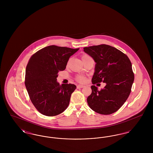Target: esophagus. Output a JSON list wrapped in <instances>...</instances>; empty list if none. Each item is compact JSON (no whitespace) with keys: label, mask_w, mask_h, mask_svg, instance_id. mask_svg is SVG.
Here are the masks:
<instances>
[{"label":"esophagus","mask_w":153,"mask_h":153,"mask_svg":"<svg viewBox=\"0 0 153 153\" xmlns=\"http://www.w3.org/2000/svg\"><path fill=\"white\" fill-rule=\"evenodd\" d=\"M84 87V85H79L77 86V89H79V88H82Z\"/></svg>","instance_id":"esophagus-1"}]
</instances>
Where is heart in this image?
I'll list each match as a JSON object with an SVG mask.
<instances>
[{
  "label": "heart",
  "mask_w": 153,
  "mask_h": 153,
  "mask_svg": "<svg viewBox=\"0 0 153 153\" xmlns=\"http://www.w3.org/2000/svg\"><path fill=\"white\" fill-rule=\"evenodd\" d=\"M81 59H82V61H87L88 59H92V58L88 54H84L81 56ZM76 80L79 82H84L85 81V78L82 76H78L76 77Z\"/></svg>",
  "instance_id": "1"
}]
</instances>
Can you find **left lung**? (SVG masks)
Returning a JSON list of instances; mask_svg holds the SVG:
<instances>
[{
	"label": "left lung",
	"instance_id": "left-lung-1",
	"mask_svg": "<svg viewBox=\"0 0 153 153\" xmlns=\"http://www.w3.org/2000/svg\"><path fill=\"white\" fill-rule=\"evenodd\" d=\"M83 49L96 63L92 79V94L87 98L88 105L100 114H113L123 105L130 94L134 80L131 61L123 52L107 45ZM101 82H105L106 85L98 90L94 85Z\"/></svg>",
	"mask_w": 153,
	"mask_h": 153
}]
</instances>
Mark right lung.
<instances>
[{
	"instance_id": "1",
	"label": "right lung",
	"mask_w": 153,
	"mask_h": 153,
	"mask_svg": "<svg viewBox=\"0 0 153 153\" xmlns=\"http://www.w3.org/2000/svg\"><path fill=\"white\" fill-rule=\"evenodd\" d=\"M79 49L51 45L30 58L25 84L32 103L42 115L56 116L68 107L76 86L59 85L57 77L59 71L65 69L69 58Z\"/></svg>"
}]
</instances>
